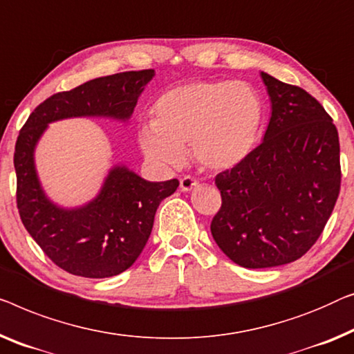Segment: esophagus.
Listing matches in <instances>:
<instances>
[{"instance_id":"1","label":"esophagus","mask_w":354,"mask_h":354,"mask_svg":"<svg viewBox=\"0 0 354 354\" xmlns=\"http://www.w3.org/2000/svg\"><path fill=\"white\" fill-rule=\"evenodd\" d=\"M198 185H199V182L196 180V178H193L189 176H185L183 178H180V189H182V192L188 193V192H192V189L196 188Z\"/></svg>"}]
</instances>
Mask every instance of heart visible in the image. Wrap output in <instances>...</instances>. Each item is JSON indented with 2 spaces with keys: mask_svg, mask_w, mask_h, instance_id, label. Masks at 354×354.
I'll return each instance as SVG.
<instances>
[{
  "mask_svg": "<svg viewBox=\"0 0 354 354\" xmlns=\"http://www.w3.org/2000/svg\"><path fill=\"white\" fill-rule=\"evenodd\" d=\"M262 129V102L241 81H193L169 89L142 122L137 140L160 167L182 165L187 148L207 171H230L250 156Z\"/></svg>",
  "mask_w": 354,
  "mask_h": 354,
  "instance_id": "heart-1",
  "label": "heart"
}]
</instances>
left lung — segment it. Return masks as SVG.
<instances>
[{"label": "left lung", "instance_id": "obj_1", "mask_svg": "<svg viewBox=\"0 0 354 354\" xmlns=\"http://www.w3.org/2000/svg\"><path fill=\"white\" fill-rule=\"evenodd\" d=\"M271 102L263 142L220 172L214 241L244 268L294 262L321 236L340 192L339 132L308 92L262 71Z\"/></svg>", "mask_w": 354, "mask_h": 354}]
</instances>
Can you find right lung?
<instances>
[{"instance_id":"obj_1","label":"right lung","mask_w":354,"mask_h":354,"mask_svg":"<svg viewBox=\"0 0 354 354\" xmlns=\"http://www.w3.org/2000/svg\"><path fill=\"white\" fill-rule=\"evenodd\" d=\"M155 70L124 71L91 80L50 95L28 116L15 142L17 207L44 254L71 274L110 278L126 271L150 238L156 209L178 187L177 178L150 182L124 165H115L83 206L64 207L46 194L35 151L50 122L68 118H109L127 122Z\"/></svg>"}]
</instances>
